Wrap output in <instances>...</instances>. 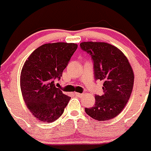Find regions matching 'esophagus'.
Listing matches in <instances>:
<instances>
[{
    "mask_svg": "<svg viewBox=\"0 0 151 151\" xmlns=\"http://www.w3.org/2000/svg\"><path fill=\"white\" fill-rule=\"evenodd\" d=\"M75 95H76V96H78V97H81L84 94H83V93H76Z\"/></svg>",
    "mask_w": 151,
    "mask_h": 151,
    "instance_id": "34e87169",
    "label": "esophagus"
}]
</instances>
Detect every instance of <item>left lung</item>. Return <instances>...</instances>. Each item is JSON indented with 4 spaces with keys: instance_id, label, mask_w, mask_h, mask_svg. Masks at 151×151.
I'll return each instance as SVG.
<instances>
[{
    "instance_id": "8db88e82",
    "label": "left lung",
    "mask_w": 151,
    "mask_h": 151,
    "mask_svg": "<svg viewBox=\"0 0 151 151\" xmlns=\"http://www.w3.org/2000/svg\"><path fill=\"white\" fill-rule=\"evenodd\" d=\"M80 47L91 57L96 80L103 81L102 96L95 95L94 106L85 108L96 121L112 119L122 111L130 97L134 73L127 57L117 47L106 42H83Z\"/></svg>"
}]
</instances>
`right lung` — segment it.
I'll return each mask as SVG.
<instances>
[{"label": "right lung", "mask_w": 151, "mask_h": 151, "mask_svg": "<svg viewBox=\"0 0 151 151\" xmlns=\"http://www.w3.org/2000/svg\"><path fill=\"white\" fill-rule=\"evenodd\" d=\"M77 48L75 43L44 44L31 53L22 67V96L28 110L42 122L56 121L68 104L70 97L55 87V80H60Z\"/></svg>", "instance_id": "right-lung-1"}]
</instances>
